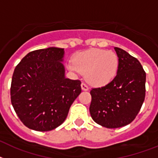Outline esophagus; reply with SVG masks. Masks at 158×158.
I'll return each mask as SVG.
<instances>
[{"instance_id": "34e87169", "label": "esophagus", "mask_w": 158, "mask_h": 158, "mask_svg": "<svg viewBox=\"0 0 158 158\" xmlns=\"http://www.w3.org/2000/svg\"><path fill=\"white\" fill-rule=\"evenodd\" d=\"M81 88H82V90H83V91H88V89H89L88 86L85 83H82Z\"/></svg>"}]
</instances>
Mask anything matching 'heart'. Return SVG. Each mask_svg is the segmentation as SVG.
Returning <instances> with one entry per match:
<instances>
[{
	"label": "heart",
	"mask_w": 158,
	"mask_h": 158,
	"mask_svg": "<svg viewBox=\"0 0 158 158\" xmlns=\"http://www.w3.org/2000/svg\"><path fill=\"white\" fill-rule=\"evenodd\" d=\"M118 64V57L115 52L90 48L78 52L74 57V62H69L67 67L72 72L87 74V80L92 85L104 86L114 79Z\"/></svg>",
	"instance_id": "b5f03b06"
}]
</instances>
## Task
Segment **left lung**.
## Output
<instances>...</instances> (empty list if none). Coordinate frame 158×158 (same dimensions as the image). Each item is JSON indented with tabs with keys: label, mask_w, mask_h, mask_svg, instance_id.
I'll list each match as a JSON object with an SVG mask.
<instances>
[{
	"label": "left lung",
	"mask_w": 158,
	"mask_h": 158,
	"mask_svg": "<svg viewBox=\"0 0 158 158\" xmlns=\"http://www.w3.org/2000/svg\"><path fill=\"white\" fill-rule=\"evenodd\" d=\"M114 49L119 61L116 76L106 86L90 92L91 117L106 128L131 123L145 97L146 73L140 62L125 50L117 47Z\"/></svg>",
	"instance_id": "1"
}]
</instances>
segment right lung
Segmentation results:
<instances>
[{
  "label": "right lung",
  "instance_id": "right-lung-1",
  "mask_svg": "<svg viewBox=\"0 0 158 158\" xmlns=\"http://www.w3.org/2000/svg\"><path fill=\"white\" fill-rule=\"evenodd\" d=\"M64 48L50 47L26 55L15 67L10 98L22 123L48 131L61 125L81 92V82L65 77Z\"/></svg>",
  "mask_w": 158,
  "mask_h": 158
}]
</instances>
